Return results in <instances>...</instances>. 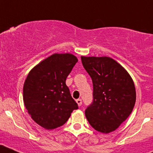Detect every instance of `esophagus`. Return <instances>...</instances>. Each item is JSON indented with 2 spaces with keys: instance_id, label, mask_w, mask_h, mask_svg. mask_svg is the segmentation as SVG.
I'll return each instance as SVG.
<instances>
[{
  "instance_id": "obj_1",
  "label": "esophagus",
  "mask_w": 153,
  "mask_h": 153,
  "mask_svg": "<svg viewBox=\"0 0 153 153\" xmlns=\"http://www.w3.org/2000/svg\"><path fill=\"white\" fill-rule=\"evenodd\" d=\"M76 103L78 104V106H80L81 105H82V100H81V99H78V100H76Z\"/></svg>"
}]
</instances>
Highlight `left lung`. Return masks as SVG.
I'll list each match as a JSON object with an SVG mask.
<instances>
[{
    "label": "left lung",
    "mask_w": 153,
    "mask_h": 153,
    "mask_svg": "<svg viewBox=\"0 0 153 153\" xmlns=\"http://www.w3.org/2000/svg\"><path fill=\"white\" fill-rule=\"evenodd\" d=\"M83 67L93 81V102L85 116L93 129L113 132L134 108V82L126 69L109 56H81Z\"/></svg>",
    "instance_id": "1"
}]
</instances>
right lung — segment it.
<instances>
[{
    "label": "right lung",
    "instance_id": "right-lung-1",
    "mask_svg": "<svg viewBox=\"0 0 153 153\" xmlns=\"http://www.w3.org/2000/svg\"><path fill=\"white\" fill-rule=\"evenodd\" d=\"M78 61L71 53H53L30 70L24 81L25 107L35 123L53 129L67 122L77 103L70 95L66 79Z\"/></svg>",
    "mask_w": 153,
    "mask_h": 153
}]
</instances>
